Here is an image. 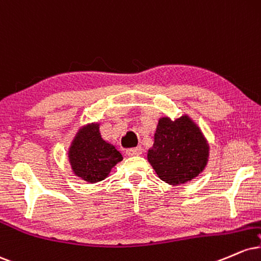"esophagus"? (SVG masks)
Here are the masks:
<instances>
[{"label":"esophagus","instance_id":"1","mask_svg":"<svg viewBox=\"0 0 261 261\" xmlns=\"http://www.w3.org/2000/svg\"><path fill=\"white\" fill-rule=\"evenodd\" d=\"M127 154L129 156H139L143 154V149L140 146H137V148H132L127 150Z\"/></svg>","mask_w":261,"mask_h":261}]
</instances>
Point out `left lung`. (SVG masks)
<instances>
[{"label": "left lung", "mask_w": 261, "mask_h": 261, "mask_svg": "<svg viewBox=\"0 0 261 261\" xmlns=\"http://www.w3.org/2000/svg\"><path fill=\"white\" fill-rule=\"evenodd\" d=\"M207 158L209 144L188 116L174 121L159 119L148 161L160 179L172 186L183 185L203 172Z\"/></svg>", "instance_id": "obj_1"}]
</instances>
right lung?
Returning <instances> with one entry per match:
<instances>
[{
    "instance_id": "add662e5",
    "label": "right lung",
    "mask_w": 261,
    "mask_h": 261,
    "mask_svg": "<svg viewBox=\"0 0 261 261\" xmlns=\"http://www.w3.org/2000/svg\"><path fill=\"white\" fill-rule=\"evenodd\" d=\"M99 128V123L82 127L68 151L73 172L89 183L105 179L112 167L123 160L121 152L101 138Z\"/></svg>"
}]
</instances>
